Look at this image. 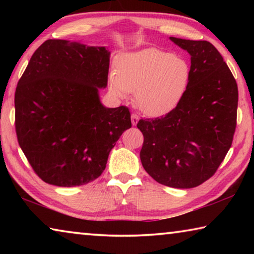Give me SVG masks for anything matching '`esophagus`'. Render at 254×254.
<instances>
[{
    "instance_id": "34e87169",
    "label": "esophagus",
    "mask_w": 254,
    "mask_h": 254,
    "mask_svg": "<svg viewBox=\"0 0 254 254\" xmlns=\"http://www.w3.org/2000/svg\"><path fill=\"white\" fill-rule=\"evenodd\" d=\"M137 121H139V117H137L136 114H132L131 115V122H132L133 126H136Z\"/></svg>"
}]
</instances>
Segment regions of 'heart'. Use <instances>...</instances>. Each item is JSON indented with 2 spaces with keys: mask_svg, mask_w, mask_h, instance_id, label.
Listing matches in <instances>:
<instances>
[{
  "mask_svg": "<svg viewBox=\"0 0 254 254\" xmlns=\"http://www.w3.org/2000/svg\"><path fill=\"white\" fill-rule=\"evenodd\" d=\"M189 79L186 60L150 47L119 56L115 72L109 76V89L121 100L134 92L137 109L149 117H161L177 106Z\"/></svg>",
  "mask_w": 254,
  "mask_h": 254,
  "instance_id": "obj_1",
  "label": "heart"
}]
</instances>
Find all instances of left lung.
<instances>
[{
    "instance_id": "8db88e82",
    "label": "left lung",
    "mask_w": 254,
    "mask_h": 254,
    "mask_svg": "<svg viewBox=\"0 0 254 254\" xmlns=\"http://www.w3.org/2000/svg\"><path fill=\"white\" fill-rule=\"evenodd\" d=\"M170 40L190 55V79L174 110L137 122L144 137L140 159L159 184L192 188L216 173L231 148L238 84L210 42L175 37Z\"/></svg>"
}]
</instances>
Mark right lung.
I'll list each match as a JSON object with an SVG mask.
<instances>
[{
  "label": "right lung",
  "instance_id": "add662e5",
  "mask_svg": "<svg viewBox=\"0 0 254 254\" xmlns=\"http://www.w3.org/2000/svg\"><path fill=\"white\" fill-rule=\"evenodd\" d=\"M105 47L49 39L32 55L15 89L18 142L39 177L59 187L100 177L110 151L131 127L127 106L105 107Z\"/></svg>",
  "mask_w": 254,
  "mask_h": 254
}]
</instances>
